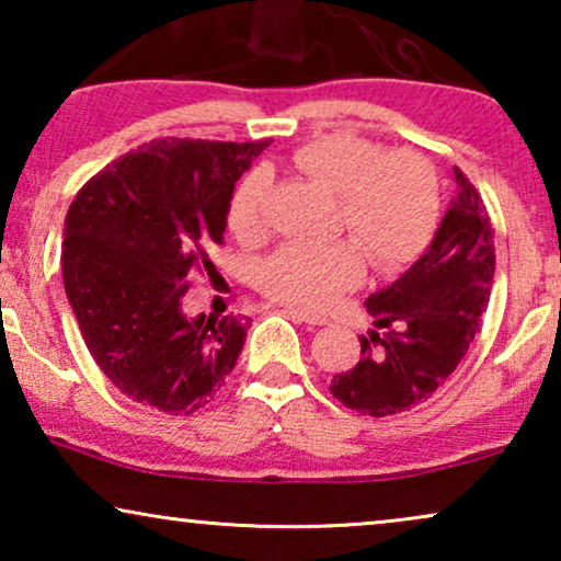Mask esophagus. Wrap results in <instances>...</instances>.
<instances>
[{
    "label": "esophagus",
    "mask_w": 561,
    "mask_h": 561,
    "mask_svg": "<svg viewBox=\"0 0 561 561\" xmlns=\"http://www.w3.org/2000/svg\"><path fill=\"white\" fill-rule=\"evenodd\" d=\"M283 311H286L290 319L304 321V324H309V327H324L329 321L324 313H317V311H309V309H298V306H286Z\"/></svg>",
    "instance_id": "esophagus-1"
}]
</instances>
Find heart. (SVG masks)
Instances as JSON below:
<instances>
[{
	"mask_svg": "<svg viewBox=\"0 0 561 561\" xmlns=\"http://www.w3.org/2000/svg\"><path fill=\"white\" fill-rule=\"evenodd\" d=\"M294 168L340 198L336 242H290L263 265V288L294 306H327L357 286L365 260L378 271L409 263L434 232L439 191L432 165L411 150L382 152L355 135L319 137L294 152ZM263 179L250 173L229 198V227L242 240L263 229Z\"/></svg>",
	"mask_w": 561,
	"mask_h": 561,
	"instance_id": "heart-1",
	"label": "heart"
}]
</instances>
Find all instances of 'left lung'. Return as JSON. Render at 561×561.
<instances>
[{
	"instance_id": "obj_1",
	"label": "left lung",
	"mask_w": 561,
	"mask_h": 561,
	"mask_svg": "<svg viewBox=\"0 0 561 561\" xmlns=\"http://www.w3.org/2000/svg\"><path fill=\"white\" fill-rule=\"evenodd\" d=\"M457 196L416 263L365 301L373 329L359 359L334 375L332 393L363 416L411 411L455 373L488 309L495 275L485 204L455 168Z\"/></svg>"
}]
</instances>
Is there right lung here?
<instances>
[{
    "label": "right lung",
    "mask_w": 561,
    "mask_h": 561,
    "mask_svg": "<svg viewBox=\"0 0 561 561\" xmlns=\"http://www.w3.org/2000/svg\"><path fill=\"white\" fill-rule=\"evenodd\" d=\"M271 142L152 140L114 160L66 214L64 286L83 342L114 388L183 416L209 403L248 321L183 311L188 275H211L234 183Z\"/></svg>",
    "instance_id": "obj_1"
}]
</instances>
